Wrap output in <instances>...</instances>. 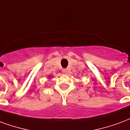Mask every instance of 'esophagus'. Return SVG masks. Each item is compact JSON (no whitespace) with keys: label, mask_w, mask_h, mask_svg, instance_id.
Here are the masks:
<instances>
[{"label":"esophagus","mask_w":130,"mask_h":130,"mask_svg":"<svg viewBox=\"0 0 130 130\" xmlns=\"http://www.w3.org/2000/svg\"><path fill=\"white\" fill-rule=\"evenodd\" d=\"M63 72L65 73V74H67V73H68V70H67V69H64V70H63Z\"/></svg>","instance_id":"obj_1"}]
</instances>
